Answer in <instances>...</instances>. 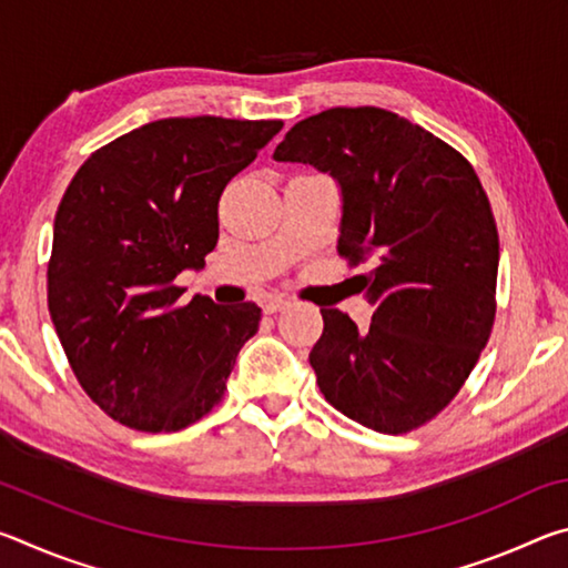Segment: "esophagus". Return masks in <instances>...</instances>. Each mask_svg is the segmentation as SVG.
I'll use <instances>...</instances> for the list:
<instances>
[{
  "instance_id": "esophagus-1",
  "label": "esophagus",
  "mask_w": 568,
  "mask_h": 568,
  "mask_svg": "<svg viewBox=\"0 0 568 568\" xmlns=\"http://www.w3.org/2000/svg\"><path fill=\"white\" fill-rule=\"evenodd\" d=\"M287 305H291V301H283V297H271V301L263 303V311L267 315H273L277 311H283V307H287Z\"/></svg>"
}]
</instances>
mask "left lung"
Segmentation results:
<instances>
[{
	"label": "left lung",
	"instance_id": "left-lung-1",
	"mask_svg": "<svg viewBox=\"0 0 568 568\" xmlns=\"http://www.w3.org/2000/svg\"><path fill=\"white\" fill-rule=\"evenodd\" d=\"M273 158L338 182V253L373 263L361 275L368 331L321 307V393L361 426L408 434L448 406L491 335L498 233L480 180L444 140L381 108L301 120Z\"/></svg>",
	"mask_w": 568,
	"mask_h": 568
}]
</instances>
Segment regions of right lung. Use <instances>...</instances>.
<instances>
[{"instance_id": "obj_1", "label": "right lung", "mask_w": 568, "mask_h": 568, "mask_svg": "<svg viewBox=\"0 0 568 568\" xmlns=\"http://www.w3.org/2000/svg\"><path fill=\"white\" fill-rule=\"evenodd\" d=\"M281 120L168 118L92 152L54 215L47 303L84 393L122 426L172 434L213 410L261 307L178 305L217 245V200Z\"/></svg>"}]
</instances>
